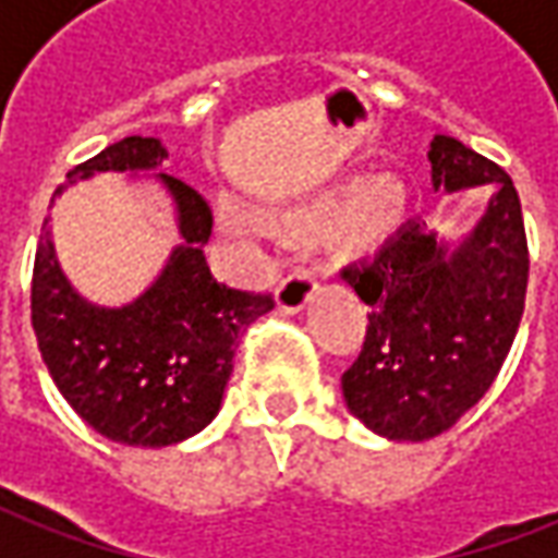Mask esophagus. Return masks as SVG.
I'll return each instance as SVG.
<instances>
[{"label":"esophagus","mask_w":558,"mask_h":558,"mask_svg":"<svg viewBox=\"0 0 558 558\" xmlns=\"http://www.w3.org/2000/svg\"><path fill=\"white\" fill-rule=\"evenodd\" d=\"M314 293H317V280H314V275L305 271V268H295V271H290L287 278L280 280L278 293L275 295H278L280 311L295 314V311H302L308 305Z\"/></svg>","instance_id":"obj_1"}]
</instances>
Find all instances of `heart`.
Listing matches in <instances>:
<instances>
[{"label": "heart", "mask_w": 558, "mask_h": 558, "mask_svg": "<svg viewBox=\"0 0 558 558\" xmlns=\"http://www.w3.org/2000/svg\"><path fill=\"white\" fill-rule=\"evenodd\" d=\"M400 210H403L400 185L378 180V183H369L366 189H360L357 195L351 198V204L344 207L342 231L351 241H373V238L385 234L397 222ZM222 222L234 234H247L250 231V219L238 207H226L222 210Z\"/></svg>", "instance_id": "1"}]
</instances>
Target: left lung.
I'll return each mask as SVG.
<instances>
[{
	"label": "left lung",
	"mask_w": 558,
	"mask_h": 558,
	"mask_svg": "<svg viewBox=\"0 0 558 558\" xmlns=\"http://www.w3.org/2000/svg\"><path fill=\"white\" fill-rule=\"evenodd\" d=\"M427 161L434 189H492L483 219L454 247L409 219L375 256L342 268L369 305L363 351L342 375L344 403L397 442L437 437L483 400L517 339L529 287L513 180L446 134L434 136Z\"/></svg>",
	"instance_id": "8db88e82"
}]
</instances>
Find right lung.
Returning a JSON list of instances; mask_svg holds the SVG:
<instances>
[{"instance_id":"right-lung-1","label":"right lung","mask_w":558,"mask_h":558,"mask_svg":"<svg viewBox=\"0 0 558 558\" xmlns=\"http://www.w3.org/2000/svg\"><path fill=\"white\" fill-rule=\"evenodd\" d=\"M165 158L161 140L124 136L72 168L54 198L94 173L155 170ZM158 180L173 195L183 244L134 302L106 308L75 293L57 263L48 219L33 265V329L57 390L97 434L146 449L183 442L214 422L238 336L275 308L271 295L234 290L210 275L207 201L177 177Z\"/></svg>"}]
</instances>
